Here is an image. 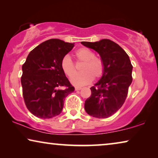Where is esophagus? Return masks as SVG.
Here are the masks:
<instances>
[{
    "label": "esophagus",
    "instance_id": "34e87169",
    "mask_svg": "<svg viewBox=\"0 0 158 158\" xmlns=\"http://www.w3.org/2000/svg\"><path fill=\"white\" fill-rule=\"evenodd\" d=\"M75 90H81V87H75Z\"/></svg>",
    "mask_w": 158,
    "mask_h": 158
}]
</instances>
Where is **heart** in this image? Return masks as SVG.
Returning <instances> with one entry per match:
<instances>
[{"label": "heart", "instance_id": "b5f03b06", "mask_svg": "<svg viewBox=\"0 0 158 158\" xmlns=\"http://www.w3.org/2000/svg\"><path fill=\"white\" fill-rule=\"evenodd\" d=\"M77 63H81L80 70L82 73L75 77L73 76L77 73V68L69 56L66 55L62 59L61 68L63 73L71 79L73 85L82 86L89 83L94 80L100 79L105 73V64L103 60L96 57V54L91 49L82 47L75 52Z\"/></svg>", "mask_w": 158, "mask_h": 158}]
</instances>
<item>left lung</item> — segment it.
I'll list each match as a JSON object with an SVG mask.
<instances>
[{"mask_svg": "<svg viewBox=\"0 0 158 158\" xmlns=\"http://www.w3.org/2000/svg\"><path fill=\"white\" fill-rule=\"evenodd\" d=\"M94 49L105 64V73L100 81L90 88L91 95L85 101V110L89 115L105 118L116 113L126 100L132 82L133 66L127 54L113 41L82 42Z\"/></svg>", "mask_w": 158, "mask_h": 158, "instance_id": "1", "label": "left lung"}]
</instances>
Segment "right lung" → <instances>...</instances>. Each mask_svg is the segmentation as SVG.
<instances>
[{"mask_svg": "<svg viewBox=\"0 0 158 158\" xmlns=\"http://www.w3.org/2000/svg\"><path fill=\"white\" fill-rule=\"evenodd\" d=\"M74 43L51 39L30 52L22 65L21 83L25 105L36 117L59 115L64 99L75 90L61 68L62 59Z\"/></svg>", "mask_w": 158, "mask_h": 158, "instance_id": "right-lung-1", "label": "right lung"}]
</instances>
